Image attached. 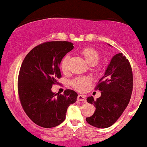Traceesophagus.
<instances>
[{
	"label": "esophagus",
	"mask_w": 147,
	"mask_h": 147,
	"mask_svg": "<svg viewBox=\"0 0 147 147\" xmlns=\"http://www.w3.org/2000/svg\"><path fill=\"white\" fill-rule=\"evenodd\" d=\"M78 100L83 101V102H86V95H82V94H78Z\"/></svg>",
	"instance_id": "esophagus-1"
}]
</instances>
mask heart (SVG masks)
<instances>
[{
	"label": "heart",
	"instance_id": "obj_1",
	"mask_svg": "<svg viewBox=\"0 0 147 147\" xmlns=\"http://www.w3.org/2000/svg\"><path fill=\"white\" fill-rule=\"evenodd\" d=\"M80 54L83 57L85 60L89 65L94 66L99 62V54L95 49L92 48H83L80 52ZM69 60V56L64 57L61 61V69L63 72H66L67 70V63ZM91 82V80L88 77H80V78H76L72 80L71 85L77 90L81 91L85 88V87L88 86Z\"/></svg>",
	"mask_w": 147,
	"mask_h": 147
}]
</instances>
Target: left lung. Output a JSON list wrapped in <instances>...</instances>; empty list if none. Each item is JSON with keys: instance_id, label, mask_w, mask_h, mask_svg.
Segmentation results:
<instances>
[{"instance_id": "obj_1", "label": "left lung", "mask_w": 147, "mask_h": 147, "mask_svg": "<svg viewBox=\"0 0 147 147\" xmlns=\"http://www.w3.org/2000/svg\"><path fill=\"white\" fill-rule=\"evenodd\" d=\"M133 77L128 59L122 53L112 57L105 76L95 87L101 91V97L92 96L87 102L95 107L94 114L86 118L91 125L98 128L110 127L119 118L128 105L132 92Z\"/></svg>"}]
</instances>
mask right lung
<instances>
[{
    "instance_id": "1",
    "label": "right lung",
    "mask_w": 147,
    "mask_h": 147,
    "mask_svg": "<svg viewBox=\"0 0 147 147\" xmlns=\"http://www.w3.org/2000/svg\"><path fill=\"white\" fill-rule=\"evenodd\" d=\"M74 49L68 41H50L37 45L25 57L18 77V93L24 111L34 123L45 128L55 127L65 120L69 106L78 94L67 89L64 94L52 92L61 77L62 58Z\"/></svg>"
}]
</instances>
